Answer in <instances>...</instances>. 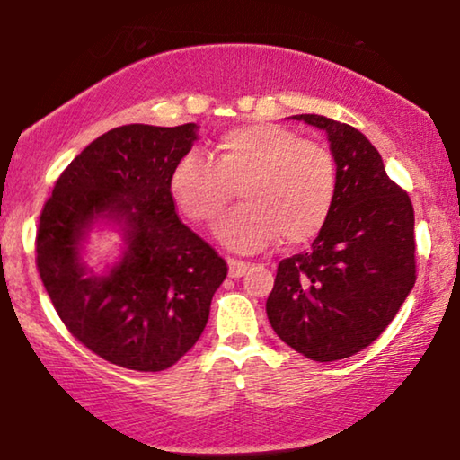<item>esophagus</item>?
Wrapping results in <instances>:
<instances>
[{
    "label": "esophagus",
    "instance_id": "esophagus-1",
    "mask_svg": "<svg viewBox=\"0 0 460 460\" xmlns=\"http://www.w3.org/2000/svg\"><path fill=\"white\" fill-rule=\"evenodd\" d=\"M247 268H249L247 261H241V260H234V257H228V270H230L232 279H241V276L247 272Z\"/></svg>",
    "mask_w": 460,
    "mask_h": 460
}]
</instances>
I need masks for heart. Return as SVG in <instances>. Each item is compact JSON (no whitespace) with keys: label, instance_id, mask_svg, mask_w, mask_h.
I'll list each match as a JSON object with an SVG mask.
<instances>
[{"label":"heart","instance_id":"obj_1","mask_svg":"<svg viewBox=\"0 0 460 460\" xmlns=\"http://www.w3.org/2000/svg\"><path fill=\"white\" fill-rule=\"evenodd\" d=\"M238 194L244 203L219 219L226 247L255 253L280 238L295 247L316 238L337 203L335 156L324 144L301 140L276 123L226 129L209 156L188 153L169 175L178 209L197 224H211Z\"/></svg>","mask_w":460,"mask_h":460}]
</instances>
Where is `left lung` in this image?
Masks as SVG:
<instances>
[{
	"instance_id": "left-lung-1",
	"label": "left lung",
	"mask_w": 460,
	"mask_h": 460,
	"mask_svg": "<svg viewBox=\"0 0 460 460\" xmlns=\"http://www.w3.org/2000/svg\"><path fill=\"white\" fill-rule=\"evenodd\" d=\"M293 119L329 137L339 192L312 249L279 263L266 312L295 351L316 362L343 360L368 348L412 291L414 209L356 128L323 115Z\"/></svg>"
}]
</instances>
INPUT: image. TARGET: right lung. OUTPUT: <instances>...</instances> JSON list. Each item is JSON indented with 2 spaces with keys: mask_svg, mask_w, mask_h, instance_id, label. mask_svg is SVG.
<instances>
[{
  "mask_svg": "<svg viewBox=\"0 0 460 460\" xmlns=\"http://www.w3.org/2000/svg\"><path fill=\"white\" fill-rule=\"evenodd\" d=\"M197 125H121L75 156L46 200L35 251L41 282L68 332L117 367H173L203 332L228 266L175 213L169 175ZM98 218L124 226L126 253L104 277L78 249Z\"/></svg>",
  "mask_w": 460,
  "mask_h": 460,
  "instance_id": "add662e5",
  "label": "right lung"
}]
</instances>
